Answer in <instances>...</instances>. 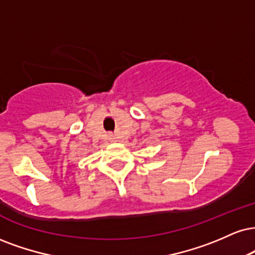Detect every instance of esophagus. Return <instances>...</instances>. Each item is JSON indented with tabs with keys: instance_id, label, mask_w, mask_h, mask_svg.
Masks as SVG:
<instances>
[{
	"instance_id": "34e87169",
	"label": "esophagus",
	"mask_w": 255,
	"mask_h": 255,
	"mask_svg": "<svg viewBox=\"0 0 255 255\" xmlns=\"http://www.w3.org/2000/svg\"><path fill=\"white\" fill-rule=\"evenodd\" d=\"M109 139L112 140V141H114L115 140V136L114 135H109Z\"/></svg>"
}]
</instances>
